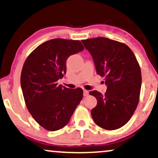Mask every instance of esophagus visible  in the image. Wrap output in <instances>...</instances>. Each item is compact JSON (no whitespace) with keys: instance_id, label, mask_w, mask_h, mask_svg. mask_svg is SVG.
Wrapping results in <instances>:
<instances>
[{"instance_id":"esophagus-1","label":"esophagus","mask_w":158,"mask_h":158,"mask_svg":"<svg viewBox=\"0 0 158 158\" xmlns=\"http://www.w3.org/2000/svg\"><path fill=\"white\" fill-rule=\"evenodd\" d=\"M88 94H89V92H88L87 90L84 89V96L86 97V96H87Z\"/></svg>"}]
</instances>
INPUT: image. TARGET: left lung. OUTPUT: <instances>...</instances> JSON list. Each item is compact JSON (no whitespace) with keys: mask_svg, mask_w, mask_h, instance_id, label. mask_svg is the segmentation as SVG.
<instances>
[{"mask_svg":"<svg viewBox=\"0 0 158 158\" xmlns=\"http://www.w3.org/2000/svg\"><path fill=\"white\" fill-rule=\"evenodd\" d=\"M93 58L96 72L105 77L106 92H89L98 104L91 110L94 123L102 129L115 130L124 126L134 114L142 86L139 65L125 44L106 37L81 40Z\"/></svg>","mask_w":158,"mask_h":158,"instance_id":"left-lung-1","label":"left lung"}]
</instances>
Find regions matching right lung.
I'll return each mask as SVG.
<instances>
[{"label": "right lung", "mask_w": 158, "mask_h": 158, "mask_svg": "<svg viewBox=\"0 0 158 158\" xmlns=\"http://www.w3.org/2000/svg\"><path fill=\"white\" fill-rule=\"evenodd\" d=\"M80 41L52 39L35 48L25 60L21 87L29 112L42 127L57 131L69 123L83 98L81 88L58 85L66 73V60L82 51Z\"/></svg>", "instance_id": "obj_1"}]
</instances>
